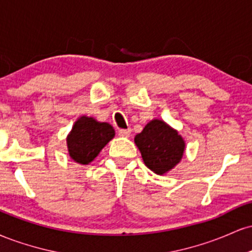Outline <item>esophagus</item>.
Wrapping results in <instances>:
<instances>
[{
	"label": "esophagus",
	"mask_w": 252,
	"mask_h": 252,
	"mask_svg": "<svg viewBox=\"0 0 252 252\" xmlns=\"http://www.w3.org/2000/svg\"><path fill=\"white\" fill-rule=\"evenodd\" d=\"M130 134H131V130H130V129H120V130H118V135H120V136L129 137Z\"/></svg>",
	"instance_id": "34e87169"
}]
</instances>
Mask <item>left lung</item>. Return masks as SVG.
<instances>
[{"label":"left lung","mask_w":252,"mask_h":252,"mask_svg":"<svg viewBox=\"0 0 252 252\" xmlns=\"http://www.w3.org/2000/svg\"><path fill=\"white\" fill-rule=\"evenodd\" d=\"M143 162L158 175H163L181 161L185 141L179 132L161 120H153L135 136Z\"/></svg>","instance_id":"obj_1"}]
</instances>
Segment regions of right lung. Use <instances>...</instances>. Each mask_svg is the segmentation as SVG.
<instances>
[{
  "label": "right lung",
  "instance_id": "obj_1",
  "mask_svg": "<svg viewBox=\"0 0 252 252\" xmlns=\"http://www.w3.org/2000/svg\"><path fill=\"white\" fill-rule=\"evenodd\" d=\"M114 136L115 130L109 123L98 122L94 117H79L66 138L68 154L77 163L88 164Z\"/></svg>",
  "mask_w": 252,
  "mask_h": 252
}]
</instances>
